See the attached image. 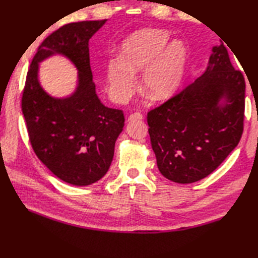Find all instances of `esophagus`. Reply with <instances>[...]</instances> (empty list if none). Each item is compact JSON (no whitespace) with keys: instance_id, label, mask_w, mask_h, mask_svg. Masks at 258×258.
<instances>
[{"instance_id":"1","label":"esophagus","mask_w":258,"mask_h":258,"mask_svg":"<svg viewBox=\"0 0 258 258\" xmlns=\"http://www.w3.org/2000/svg\"><path fill=\"white\" fill-rule=\"evenodd\" d=\"M144 119V114L140 112H135L133 114H130L128 118V121H134V120H141Z\"/></svg>"}]
</instances>
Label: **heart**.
Returning a JSON list of instances; mask_svg holds the SVG:
<instances>
[{
	"label": "heart",
	"mask_w": 258,
	"mask_h": 258,
	"mask_svg": "<svg viewBox=\"0 0 258 258\" xmlns=\"http://www.w3.org/2000/svg\"><path fill=\"white\" fill-rule=\"evenodd\" d=\"M170 41L162 30L146 28L129 35L120 45V57L106 62V83L110 98L124 104L136 88L141 71L140 89L152 101L167 100L180 88L187 65V49L181 39Z\"/></svg>",
	"instance_id": "heart-1"
}]
</instances>
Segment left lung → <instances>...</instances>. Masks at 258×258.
Wrapping results in <instances>:
<instances>
[{
  "instance_id": "1",
  "label": "left lung",
  "mask_w": 258,
  "mask_h": 258,
  "mask_svg": "<svg viewBox=\"0 0 258 258\" xmlns=\"http://www.w3.org/2000/svg\"><path fill=\"white\" fill-rule=\"evenodd\" d=\"M245 81L224 45L213 46L196 82L148 112L152 150L161 174L181 184L208 176L243 134Z\"/></svg>"
}]
</instances>
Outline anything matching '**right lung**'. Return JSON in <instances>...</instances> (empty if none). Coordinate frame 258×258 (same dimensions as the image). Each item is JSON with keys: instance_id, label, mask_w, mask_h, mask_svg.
I'll return each instance as SVG.
<instances>
[{"instance_id": "1", "label": "right lung", "mask_w": 258, "mask_h": 258, "mask_svg": "<svg viewBox=\"0 0 258 258\" xmlns=\"http://www.w3.org/2000/svg\"><path fill=\"white\" fill-rule=\"evenodd\" d=\"M107 20L70 23L38 47L22 96L28 137L37 158L57 177L73 185L93 184L104 176L124 125L122 110L101 104L90 68L88 43ZM54 54L70 59L79 72L78 87L56 99L38 81L39 62Z\"/></svg>"}]
</instances>
